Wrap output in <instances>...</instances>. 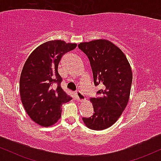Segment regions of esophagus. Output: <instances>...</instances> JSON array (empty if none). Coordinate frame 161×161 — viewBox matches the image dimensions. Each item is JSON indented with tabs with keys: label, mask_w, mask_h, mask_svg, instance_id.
Listing matches in <instances>:
<instances>
[{
	"label": "esophagus",
	"mask_w": 161,
	"mask_h": 161,
	"mask_svg": "<svg viewBox=\"0 0 161 161\" xmlns=\"http://www.w3.org/2000/svg\"><path fill=\"white\" fill-rule=\"evenodd\" d=\"M75 95H76L77 100H78L79 101H80V102H84V101H86V97H85V95H83L80 91L77 92L76 93H75Z\"/></svg>",
	"instance_id": "1"
}]
</instances>
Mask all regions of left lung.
Listing matches in <instances>:
<instances>
[{"instance_id":"left-lung-1","label":"left lung","mask_w":161,"mask_h":161,"mask_svg":"<svg viewBox=\"0 0 161 161\" xmlns=\"http://www.w3.org/2000/svg\"><path fill=\"white\" fill-rule=\"evenodd\" d=\"M79 47L89 59L94 83L102 87L99 97L90 98L95 113L82 117L83 123L93 130L106 129L117 121L128 104L132 68L121 49L107 39L81 42Z\"/></svg>"}]
</instances>
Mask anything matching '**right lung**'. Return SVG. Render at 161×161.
Returning <instances> with one entry per match:
<instances>
[{"mask_svg": "<svg viewBox=\"0 0 161 161\" xmlns=\"http://www.w3.org/2000/svg\"><path fill=\"white\" fill-rule=\"evenodd\" d=\"M76 46L62 40L48 41L37 47L24 64L20 98L28 115L39 125H54L61 116L62 105L73 99L60 86L62 79L57 68L63 55Z\"/></svg>", "mask_w": 161, "mask_h": 161, "instance_id": "1", "label": "right lung"}]
</instances>
